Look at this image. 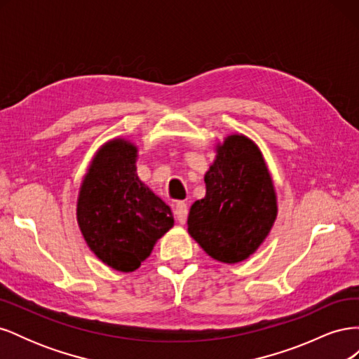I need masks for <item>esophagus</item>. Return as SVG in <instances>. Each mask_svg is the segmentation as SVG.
<instances>
[{
  "label": "esophagus",
  "instance_id": "esophagus-1",
  "mask_svg": "<svg viewBox=\"0 0 359 359\" xmlns=\"http://www.w3.org/2000/svg\"><path fill=\"white\" fill-rule=\"evenodd\" d=\"M173 214H175L177 220L180 224H184L187 222V214H189V210H187V205L184 202H178L175 205V210H173Z\"/></svg>",
  "mask_w": 359,
  "mask_h": 359
}]
</instances>
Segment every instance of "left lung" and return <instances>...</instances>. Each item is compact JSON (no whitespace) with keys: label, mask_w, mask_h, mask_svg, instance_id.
<instances>
[{"label":"left lung","mask_w":359,"mask_h":359,"mask_svg":"<svg viewBox=\"0 0 359 359\" xmlns=\"http://www.w3.org/2000/svg\"><path fill=\"white\" fill-rule=\"evenodd\" d=\"M205 172V198L191 205L187 231L206 255L223 264L248 259L277 220V193L262 151L243 133L215 144Z\"/></svg>","instance_id":"left-lung-1"}]
</instances>
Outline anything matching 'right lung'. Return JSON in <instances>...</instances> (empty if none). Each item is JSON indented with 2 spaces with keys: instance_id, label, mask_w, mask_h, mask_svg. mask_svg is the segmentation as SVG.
I'll list each match as a JSON object with an SVG mask.
<instances>
[{
  "instance_id": "1",
  "label": "right lung",
  "mask_w": 359,
  "mask_h": 359,
  "mask_svg": "<svg viewBox=\"0 0 359 359\" xmlns=\"http://www.w3.org/2000/svg\"><path fill=\"white\" fill-rule=\"evenodd\" d=\"M137 147L127 137L104 142L82 178L76 220L97 259L132 273L173 226L169 206L137 177Z\"/></svg>"
}]
</instances>
